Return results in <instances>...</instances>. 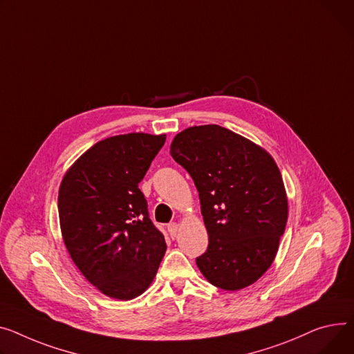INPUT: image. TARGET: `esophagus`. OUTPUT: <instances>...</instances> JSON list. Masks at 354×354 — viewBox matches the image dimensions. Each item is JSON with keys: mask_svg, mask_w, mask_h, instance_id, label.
<instances>
[{"mask_svg": "<svg viewBox=\"0 0 354 354\" xmlns=\"http://www.w3.org/2000/svg\"><path fill=\"white\" fill-rule=\"evenodd\" d=\"M178 229H179V225L176 222H172L168 225V232L171 233V236H176Z\"/></svg>", "mask_w": 354, "mask_h": 354, "instance_id": "34e87169", "label": "esophagus"}]
</instances>
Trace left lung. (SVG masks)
I'll return each instance as SVG.
<instances>
[{"mask_svg":"<svg viewBox=\"0 0 354 354\" xmlns=\"http://www.w3.org/2000/svg\"><path fill=\"white\" fill-rule=\"evenodd\" d=\"M171 155L199 192L209 245L196 265L212 285L243 289L272 265L288 222V198L273 158L219 125L192 127Z\"/></svg>","mask_w":354,"mask_h":354,"instance_id":"8db88e82","label":"left lung"}]
</instances>
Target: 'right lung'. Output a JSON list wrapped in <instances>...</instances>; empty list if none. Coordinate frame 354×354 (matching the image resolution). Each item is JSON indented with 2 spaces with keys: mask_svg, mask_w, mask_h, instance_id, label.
<instances>
[{
  "mask_svg": "<svg viewBox=\"0 0 354 354\" xmlns=\"http://www.w3.org/2000/svg\"><path fill=\"white\" fill-rule=\"evenodd\" d=\"M165 135L128 133L101 140L65 174L58 214L65 246L104 295L131 300L152 283L167 250L138 187Z\"/></svg>",
  "mask_w": 354,
  "mask_h": 354,
  "instance_id": "1",
  "label": "right lung"
}]
</instances>
